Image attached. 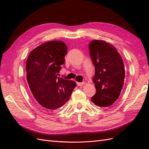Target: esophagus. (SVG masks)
I'll list each match as a JSON object with an SVG mask.
<instances>
[{
	"label": "esophagus",
	"instance_id": "esophagus-1",
	"mask_svg": "<svg viewBox=\"0 0 149 149\" xmlns=\"http://www.w3.org/2000/svg\"><path fill=\"white\" fill-rule=\"evenodd\" d=\"M77 84L78 86H83V85L85 84L84 82H83V83H77Z\"/></svg>",
	"mask_w": 149,
	"mask_h": 149
}]
</instances>
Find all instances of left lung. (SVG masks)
Masks as SVG:
<instances>
[{"label":"left lung","instance_id":"8db88e82","mask_svg":"<svg viewBox=\"0 0 149 149\" xmlns=\"http://www.w3.org/2000/svg\"><path fill=\"white\" fill-rule=\"evenodd\" d=\"M89 50L95 68L96 93L91 101L97 106L109 107L118 99L124 84L123 59L115 47L104 40L91 41Z\"/></svg>","mask_w":149,"mask_h":149}]
</instances>
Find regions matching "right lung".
Instances as JSON below:
<instances>
[{"label": "right lung", "mask_w": 149, "mask_h": 149, "mask_svg": "<svg viewBox=\"0 0 149 149\" xmlns=\"http://www.w3.org/2000/svg\"><path fill=\"white\" fill-rule=\"evenodd\" d=\"M67 47L50 41L31 51L26 61V77L34 99L45 110L55 111L69 100L76 83L58 77Z\"/></svg>", "instance_id": "right-lung-1"}]
</instances>
